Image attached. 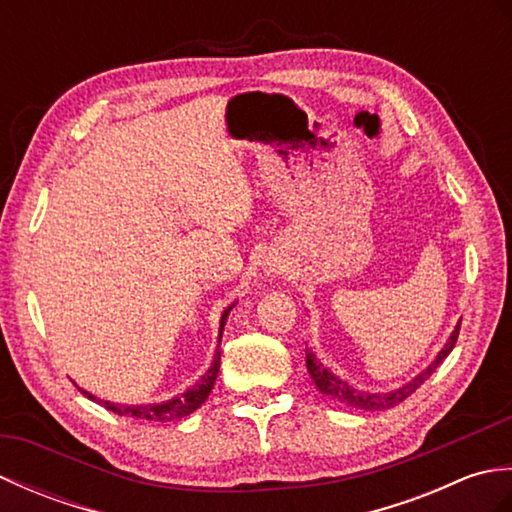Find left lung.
<instances>
[{"mask_svg": "<svg viewBox=\"0 0 512 512\" xmlns=\"http://www.w3.org/2000/svg\"><path fill=\"white\" fill-rule=\"evenodd\" d=\"M458 334H460V323L455 325V330L451 332L447 345H444L440 354L436 356V361L424 369L422 374L409 380L407 385H402L400 389H394V391H387V394H369V391H361L352 385H347L345 380L334 376L328 367H323V363L312 352L306 354V367L321 394H325L328 398L341 402V405H347V407H356V409H365V411H383V409H391V407L400 405L402 400L409 398L413 391H416L424 383V380L436 372L438 365L451 354V350L455 347V341H458Z\"/></svg>", "mask_w": 512, "mask_h": 512, "instance_id": "1", "label": "left lung"}]
</instances>
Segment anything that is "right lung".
<instances>
[{
  "label": "right lung",
  "mask_w": 512,
  "mask_h": 512,
  "mask_svg": "<svg viewBox=\"0 0 512 512\" xmlns=\"http://www.w3.org/2000/svg\"><path fill=\"white\" fill-rule=\"evenodd\" d=\"M233 308V306H231ZM231 308L224 310L222 314V321H220V339H222V330H224V323L228 312ZM217 372H220V352L215 354L211 367L206 369V374L195 383L193 387H189L184 394H178L176 398L165 400V402H154V405H121V402H110V400H96V396H92L90 391H85L79 387L81 394L90 400L101 402L105 409H110L118 416H129V418H136V420H143V422H171V420H178L189 416L198 407H202V402L209 398L213 383L217 378Z\"/></svg>",
  "instance_id": "add662e5"
}]
</instances>
